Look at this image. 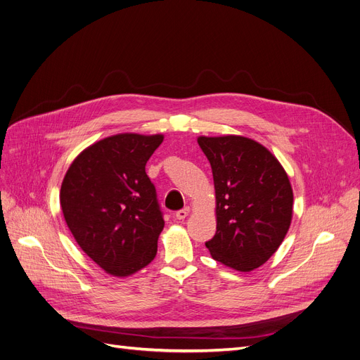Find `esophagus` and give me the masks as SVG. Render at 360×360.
<instances>
[{
	"mask_svg": "<svg viewBox=\"0 0 360 360\" xmlns=\"http://www.w3.org/2000/svg\"><path fill=\"white\" fill-rule=\"evenodd\" d=\"M190 212H191V209H190V207H185V209H182V210H179V212H176V213H175V217H176V219H179V221H184V219L190 214Z\"/></svg>",
	"mask_w": 360,
	"mask_h": 360,
	"instance_id": "esophagus-1",
	"label": "esophagus"
}]
</instances>
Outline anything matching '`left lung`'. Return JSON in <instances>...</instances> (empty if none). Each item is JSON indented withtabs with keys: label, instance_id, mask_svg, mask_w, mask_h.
<instances>
[{
	"label": "left lung",
	"instance_id": "obj_1",
	"mask_svg": "<svg viewBox=\"0 0 360 360\" xmlns=\"http://www.w3.org/2000/svg\"><path fill=\"white\" fill-rule=\"evenodd\" d=\"M197 143L210 162L216 194V233L206 247L216 262L252 272L269 260L291 225L287 172L252 138L198 136Z\"/></svg>",
	"mask_w": 360,
	"mask_h": 360
}]
</instances>
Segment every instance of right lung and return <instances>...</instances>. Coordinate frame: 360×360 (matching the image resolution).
<instances>
[{"label": "right lung", "instance_id": "1", "mask_svg": "<svg viewBox=\"0 0 360 360\" xmlns=\"http://www.w3.org/2000/svg\"><path fill=\"white\" fill-rule=\"evenodd\" d=\"M162 143V134L107 136L77 154L61 182L72 236L113 276L141 271L158 253L165 221L146 165Z\"/></svg>", "mask_w": 360, "mask_h": 360}]
</instances>
